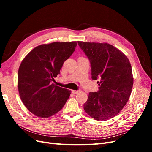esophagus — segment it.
<instances>
[{"label": "esophagus", "instance_id": "obj_1", "mask_svg": "<svg viewBox=\"0 0 152 152\" xmlns=\"http://www.w3.org/2000/svg\"><path fill=\"white\" fill-rule=\"evenodd\" d=\"M72 93L73 94H78L79 93V91H75V90H72Z\"/></svg>", "mask_w": 152, "mask_h": 152}]
</instances>
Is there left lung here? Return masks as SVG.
Segmentation results:
<instances>
[{
    "mask_svg": "<svg viewBox=\"0 0 152 152\" xmlns=\"http://www.w3.org/2000/svg\"><path fill=\"white\" fill-rule=\"evenodd\" d=\"M89 59L91 78L99 80L98 92H90L85 112L96 121H107L120 112L129 99L133 86L131 63L120 50L107 43L79 41Z\"/></svg>",
    "mask_w": 152,
    "mask_h": 152,
    "instance_id": "1",
    "label": "left lung"
}]
</instances>
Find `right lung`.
I'll use <instances>...</instances> for the list:
<instances>
[{"mask_svg": "<svg viewBox=\"0 0 152 152\" xmlns=\"http://www.w3.org/2000/svg\"><path fill=\"white\" fill-rule=\"evenodd\" d=\"M77 42H55L37 46L23 59L18 70V88L26 108L35 116L48 118L62 109L71 91L52 82L60 73Z\"/></svg>", "mask_w": 152, "mask_h": 152, "instance_id": "obj_1", "label": "right lung"}]
</instances>
